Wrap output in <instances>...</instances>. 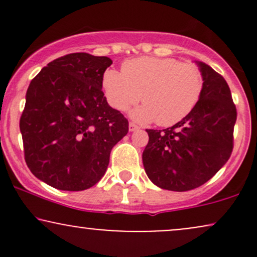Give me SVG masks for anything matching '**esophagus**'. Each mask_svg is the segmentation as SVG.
<instances>
[{
	"mask_svg": "<svg viewBox=\"0 0 257 257\" xmlns=\"http://www.w3.org/2000/svg\"><path fill=\"white\" fill-rule=\"evenodd\" d=\"M138 129H139V126L135 124V123H133V122L129 123V131L135 132V131H138Z\"/></svg>",
	"mask_w": 257,
	"mask_h": 257,
	"instance_id": "esophagus-1",
	"label": "esophagus"
}]
</instances>
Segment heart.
I'll return each mask as SVG.
<instances>
[{
	"label": "heart",
	"instance_id": "obj_1",
	"mask_svg": "<svg viewBox=\"0 0 257 257\" xmlns=\"http://www.w3.org/2000/svg\"><path fill=\"white\" fill-rule=\"evenodd\" d=\"M102 87L108 104L124 111L143 100L132 117L162 126L179 123L193 110L203 90L198 67L178 59L141 57L125 61L122 72L106 70Z\"/></svg>",
	"mask_w": 257,
	"mask_h": 257
}]
</instances>
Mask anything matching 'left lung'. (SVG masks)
Wrapping results in <instances>:
<instances>
[{"instance_id":"1","label":"left lung","mask_w":257,"mask_h":257,"mask_svg":"<svg viewBox=\"0 0 257 257\" xmlns=\"http://www.w3.org/2000/svg\"><path fill=\"white\" fill-rule=\"evenodd\" d=\"M203 90L184 119L149 134L143 163L149 179L163 190L184 192L199 187L226 164L233 150L237 110L222 76L196 61Z\"/></svg>"}]
</instances>
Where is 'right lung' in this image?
Returning a JSON list of instances; mask_svg holds the SVG:
<instances>
[{
  "instance_id": "obj_1",
  "label": "right lung",
  "mask_w": 257,
  "mask_h": 257,
  "mask_svg": "<svg viewBox=\"0 0 257 257\" xmlns=\"http://www.w3.org/2000/svg\"><path fill=\"white\" fill-rule=\"evenodd\" d=\"M107 57L72 53L43 67L26 91L20 132L31 173L61 191H83L104 176L128 119L102 91Z\"/></svg>"
}]
</instances>
